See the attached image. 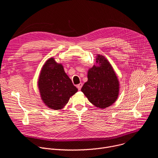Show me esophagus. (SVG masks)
I'll use <instances>...</instances> for the list:
<instances>
[{
    "mask_svg": "<svg viewBox=\"0 0 158 158\" xmlns=\"http://www.w3.org/2000/svg\"><path fill=\"white\" fill-rule=\"evenodd\" d=\"M82 87V83H80V84H79L78 85H77V87L78 88L79 90H81Z\"/></svg>",
    "mask_w": 158,
    "mask_h": 158,
    "instance_id": "obj_1",
    "label": "esophagus"
}]
</instances>
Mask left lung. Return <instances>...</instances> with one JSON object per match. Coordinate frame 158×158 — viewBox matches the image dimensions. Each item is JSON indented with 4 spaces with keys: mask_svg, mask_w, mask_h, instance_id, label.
<instances>
[{
    "mask_svg": "<svg viewBox=\"0 0 158 158\" xmlns=\"http://www.w3.org/2000/svg\"><path fill=\"white\" fill-rule=\"evenodd\" d=\"M96 64L88 70V80L81 91L96 107L105 109L117 100L119 82L113 67L104 56L98 54Z\"/></svg>",
    "mask_w": 158,
    "mask_h": 158,
    "instance_id": "obj_1",
    "label": "left lung"
}]
</instances>
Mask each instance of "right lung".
Here are the masks:
<instances>
[{
    "mask_svg": "<svg viewBox=\"0 0 158 158\" xmlns=\"http://www.w3.org/2000/svg\"><path fill=\"white\" fill-rule=\"evenodd\" d=\"M37 83L43 102L54 110L64 108L78 91L65 73L62 64L56 62L53 57L43 65Z\"/></svg>",
    "mask_w": 158,
    "mask_h": 158,
    "instance_id": "obj_1",
    "label": "right lung"
}]
</instances>
